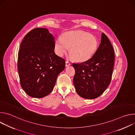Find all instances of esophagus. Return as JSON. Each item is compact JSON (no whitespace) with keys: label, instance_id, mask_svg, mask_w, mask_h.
<instances>
[{"label":"esophagus","instance_id":"esophagus-1","mask_svg":"<svg viewBox=\"0 0 135 135\" xmlns=\"http://www.w3.org/2000/svg\"><path fill=\"white\" fill-rule=\"evenodd\" d=\"M70 65V64L69 62H68V61H66V67H68V66H69Z\"/></svg>","mask_w":135,"mask_h":135}]
</instances>
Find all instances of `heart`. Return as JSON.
Segmentation results:
<instances>
[{"instance_id": "heart-1", "label": "heart", "mask_w": 135, "mask_h": 135, "mask_svg": "<svg viewBox=\"0 0 135 135\" xmlns=\"http://www.w3.org/2000/svg\"><path fill=\"white\" fill-rule=\"evenodd\" d=\"M97 47L96 38L83 31L66 32L57 38L54 45L55 52L60 56L66 53L70 47L71 57L79 62H84L91 58Z\"/></svg>"}]
</instances>
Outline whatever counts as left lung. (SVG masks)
I'll return each mask as SVG.
<instances>
[{
    "label": "left lung",
    "mask_w": 135,
    "mask_h": 135,
    "mask_svg": "<svg viewBox=\"0 0 135 135\" xmlns=\"http://www.w3.org/2000/svg\"><path fill=\"white\" fill-rule=\"evenodd\" d=\"M114 57L113 46L103 32L99 46L91 58L80 64H73L75 70L73 83L80 96L95 99L105 91L111 81Z\"/></svg>",
    "instance_id": "8db88e82"
}]
</instances>
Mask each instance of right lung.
<instances>
[{"label": "right lung", "mask_w": 135, "mask_h": 135, "mask_svg": "<svg viewBox=\"0 0 135 135\" xmlns=\"http://www.w3.org/2000/svg\"><path fill=\"white\" fill-rule=\"evenodd\" d=\"M54 38L46 28H37L24 37L18 53L20 84L29 96L41 98L49 94L65 60L54 51Z\"/></svg>", "instance_id": "right-lung-1"}]
</instances>
